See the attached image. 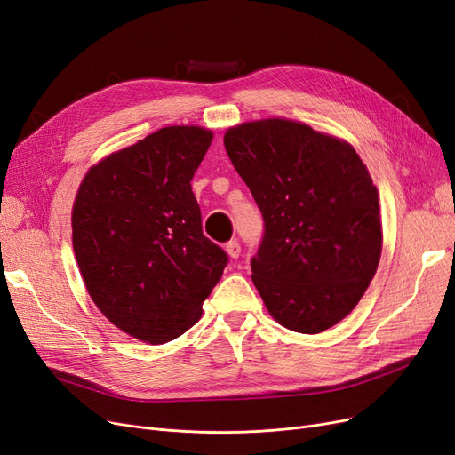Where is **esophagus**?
<instances>
[{
	"label": "esophagus",
	"mask_w": 455,
	"mask_h": 455,
	"mask_svg": "<svg viewBox=\"0 0 455 455\" xmlns=\"http://www.w3.org/2000/svg\"><path fill=\"white\" fill-rule=\"evenodd\" d=\"M225 249H227V253H228V257H230V259H238V257H240V253H242V245H240L236 240L228 242V243L225 245Z\"/></svg>",
	"instance_id": "1"
}]
</instances>
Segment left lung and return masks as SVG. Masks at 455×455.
Instances as JSON below:
<instances>
[{
  "label": "left lung",
  "instance_id": "1",
  "mask_svg": "<svg viewBox=\"0 0 455 455\" xmlns=\"http://www.w3.org/2000/svg\"><path fill=\"white\" fill-rule=\"evenodd\" d=\"M227 154L264 236L253 283L279 324L321 333L356 307L382 249L379 193L350 144L289 120L232 127Z\"/></svg>",
  "mask_w": 455,
  "mask_h": 455
}]
</instances>
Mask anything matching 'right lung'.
<instances>
[{
    "instance_id": "right-lung-1",
    "label": "right lung",
    "mask_w": 455,
    "mask_h": 455,
    "mask_svg": "<svg viewBox=\"0 0 455 455\" xmlns=\"http://www.w3.org/2000/svg\"><path fill=\"white\" fill-rule=\"evenodd\" d=\"M213 134L174 125L92 166L73 206V249L99 311L151 345L202 315L228 255L202 234L191 180Z\"/></svg>"
}]
</instances>
